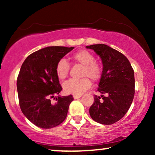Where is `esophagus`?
Here are the masks:
<instances>
[{
  "label": "esophagus",
  "instance_id": "34e87169",
  "mask_svg": "<svg viewBox=\"0 0 155 155\" xmlns=\"http://www.w3.org/2000/svg\"><path fill=\"white\" fill-rule=\"evenodd\" d=\"M81 95H73V97H74V99H78V98H80V97H81Z\"/></svg>",
  "mask_w": 155,
  "mask_h": 155
}]
</instances>
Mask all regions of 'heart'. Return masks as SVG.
<instances>
[{
	"label": "heart",
	"instance_id": "1",
	"mask_svg": "<svg viewBox=\"0 0 155 155\" xmlns=\"http://www.w3.org/2000/svg\"><path fill=\"white\" fill-rule=\"evenodd\" d=\"M71 59L75 63H79L84 66L81 73V79H70L63 84V90L65 93L75 95H81L91 86L90 79L97 81L101 76V67L98 63L94 61V55L90 51L81 49L76 51L71 56ZM70 65L65 60L61 59L58 62L55 71L58 79H65L68 76Z\"/></svg>",
	"mask_w": 155,
	"mask_h": 155
}]
</instances>
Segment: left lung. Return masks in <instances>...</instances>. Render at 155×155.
I'll use <instances>...</instances> for the list:
<instances>
[{
    "instance_id": "obj_1",
    "label": "left lung",
    "mask_w": 155,
    "mask_h": 155,
    "mask_svg": "<svg viewBox=\"0 0 155 155\" xmlns=\"http://www.w3.org/2000/svg\"><path fill=\"white\" fill-rule=\"evenodd\" d=\"M101 58L103 71L90 115L95 122L112 124L123 117L132 104L135 94L134 71L127 58L106 44L87 46ZM102 97L103 100L100 101Z\"/></svg>"
}]
</instances>
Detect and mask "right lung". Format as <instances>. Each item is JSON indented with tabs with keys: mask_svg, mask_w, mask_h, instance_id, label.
Here are the masks:
<instances>
[{
	"mask_svg": "<svg viewBox=\"0 0 155 155\" xmlns=\"http://www.w3.org/2000/svg\"><path fill=\"white\" fill-rule=\"evenodd\" d=\"M74 47H47L35 51L21 66L17 81L19 106L23 114L37 127L49 129L66 118L73 96L58 97L62 87L55 68ZM51 98L57 102L52 104Z\"/></svg>",
	"mask_w": 155,
	"mask_h": 155,
	"instance_id": "right-lung-1",
	"label": "right lung"
}]
</instances>
